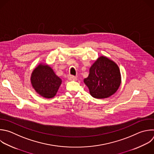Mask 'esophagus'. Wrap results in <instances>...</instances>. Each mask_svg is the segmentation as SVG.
I'll list each match as a JSON object with an SVG mask.
<instances>
[{"mask_svg": "<svg viewBox=\"0 0 154 154\" xmlns=\"http://www.w3.org/2000/svg\"><path fill=\"white\" fill-rule=\"evenodd\" d=\"M68 78L69 80H77V77L74 76V75H69L68 76Z\"/></svg>", "mask_w": 154, "mask_h": 154, "instance_id": "esophagus-1", "label": "esophagus"}]
</instances>
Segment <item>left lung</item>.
<instances>
[{"label": "left lung", "instance_id": "obj_1", "mask_svg": "<svg viewBox=\"0 0 154 154\" xmlns=\"http://www.w3.org/2000/svg\"><path fill=\"white\" fill-rule=\"evenodd\" d=\"M90 94L95 98H105L113 95L121 83L118 65L105 56L100 57L89 69V74L84 79Z\"/></svg>", "mask_w": 154, "mask_h": 154}]
</instances>
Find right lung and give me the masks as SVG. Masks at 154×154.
<instances>
[{
  "instance_id": "add662e5",
  "label": "right lung",
  "mask_w": 154,
  "mask_h": 154,
  "mask_svg": "<svg viewBox=\"0 0 154 154\" xmlns=\"http://www.w3.org/2000/svg\"><path fill=\"white\" fill-rule=\"evenodd\" d=\"M31 82L35 91L47 98L56 95L62 83V80L56 75L52 68L42 64H40L32 71Z\"/></svg>"
}]
</instances>
